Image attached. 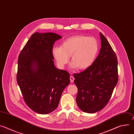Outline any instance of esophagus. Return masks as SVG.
Instances as JSON below:
<instances>
[{"instance_id": "obj_1", "label": "esophagus", "mask_w": 134, "mask_h": 134, "mask_svg": "<svg viewBox=\"0 0 134 134\" xmlns=\"http://www.w3.org/2000/svg\"><path fill=\"white\" fill-rule=\"evenodd\" d=\"M74 77H73V76H71L70 77V82L72 83H73L74 82Z\"/></svg>"}]
</instances>
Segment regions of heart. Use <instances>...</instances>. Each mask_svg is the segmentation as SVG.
Segmentation results:
<instances>
[{
    "instance_id": "b5f03b06",
    "label": "heart",
    "mask_w": 134,
    "mask_h": 134,
    "mask_svg": "<svg viewBox=\"0 0 134 134\" xmlns=\"http://www.w3.org/2000/svg\"><path fill=\"white\" fill-rule=\"evenodd\" d=\"M98 51V42L95 38L77 35L65 40L61 47H54L52 54L59 68L65 67L71 56L72 67L83 70L93 64Z\"/></svg>"
}]
</instances>
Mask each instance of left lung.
Returning <instances> with one entry per match:
<instances>
[{"label":"left lung","mask_w":134,"mask_h":134,"mask_svg":"<svg viewBox=\"0 0 134 134\" xmlns=\"http://www.w3.org/2000/svg\"><path fill=\"white\" fill-rule=\"evenodd\" d=\"M101 49L93 64L84 71L74 74L78 88L76 102L89 113L102 110L110 100L118 80V61L115 52L100 32Z\"/></svg>","instance_id":"left-lung-1"}]
</instances>
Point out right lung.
I'll use <instances>...</instances> for the list:
<instances>
[{"instance_id": "obj_1", "label": "right lung", "mask_w": 134, "mask_h": 134, "mask_svg": "<svg viewBox=\"0 0 134 134\" xmlns=\"http://www.w3.org/2000/svg\"><path fill=\"white\" fill-rule=\"evenodd\" d=\"M62 38L57 34H33L18 57L17 82L26 104L46 114L58 107L65 88L70 83L68 71L57 69L52 48Z\"/></svg>"}]
</instances>
